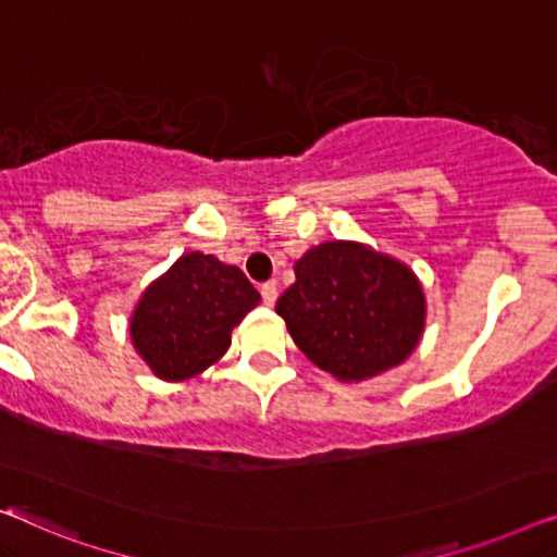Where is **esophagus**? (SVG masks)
Wrapping results in <instances>:
<instances>
[{"mask_svg":"<svg viewBox=\"0 0 557 557\" xmlns=\"http://www.w3.org/2000/svg\"><path fill=\"white\" fill-rule=\"evenodd\" d=\"M260 293H262V302L268 305V308H272L277 300V282H264V285L260 287Z\"/></svg>","mask_w":557,"mask_h":557,"instance_id":"obj_1","label":"esophagus"}]
</instances>
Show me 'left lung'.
I'll return each instance as SVG.
<instances>
[{
    "label": "left lung",
    "mask_w": 557,
    "mask_h": 557,
    "mask_svg": "<svg viewBox=\"0 0 557 557\" xmlns=\"http://www.w3.org/2000/svg\"><path fill=\"white\" fill-rule=\"evenodd\" d=\"M275 310L297 348L341 381H363L406 360L426 312L406 264L354 242L305 252Z\"/></svg>",
    "instance_id": "obj_1"
}]
</instances>
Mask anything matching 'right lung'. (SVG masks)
<instances>
[{
    "label": "right lung",
    "mask_w": 557,
    "mask_h": 557,
    "mask_svg": "<svg viewBox=\"0 0 557 557\" xmlns=\"http://www.w3.org/2000/svg\"><path fill=\"white\" fill-rule=\"evenodd\" d=\"M260 302L252 282L216 257L189 252L140 297L131 341L163 381H186L216 363L232 327Z\"/></svg>",
    "instance_id": "right-lung-1"
}]
</instances>
